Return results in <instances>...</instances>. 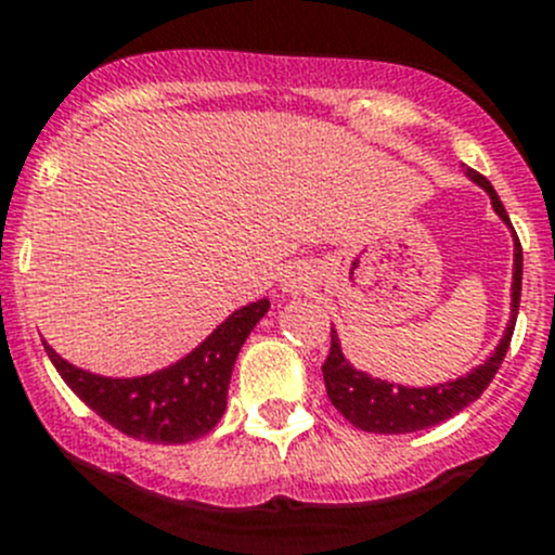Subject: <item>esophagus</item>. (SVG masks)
I'll use <instances>...</instances> for the list:
<instances>
[{
  "label": "esophagus",
  "mask_w": 555,
  "mask_h": 555,
  "mask_svg": "<svg viewBox=\"0 0 555 555\" xmlns=\"http://www.w3.org/2000/svg\"><path fill=\"white\" fill-rule=\"evenodd\" d=\"M304 282H307V276H304V273H293V276L284 282V289H301Z\"/></svg>",
  "instance_id": "esophagus-1"
}]
</instances>
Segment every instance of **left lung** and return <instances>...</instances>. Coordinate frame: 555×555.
Returning a JSON list of instances; mask_svg holds the SVG:
<instances>
[{"label": "left lung", "instance_id": "1", "mask_svg": "<svg viewBox=\"0 0 555 555\" xmlns=\"http://www.w3.org/2000/svg\"><path fill=\"white\" fill-rule=\"evenodd\" d=\"M465 175L488 191L490 199H493L495 214H499L506 224H512L504 205H501L499 194H495V189L490 185V180L485 178V175L474 172V169H465ZM512 230H515V227H512ZM520 284H522V248L515 235L512 320L504 331V339L499 341L495 353L490 356L485 364L470 370L465 377H457V380H449V383H438V386L411 388V386H400V383L377 380V377H370L364 375V372L353 370L350 361L341 356L336 331L331 328V353L323 364V380H325V391H328L331 405H334L341 416L348 418L353 427L364 429V433H380V435L416 433V429L435 427V424L452 418L454 413H460L463 408H468L470 402L479 400L481 391L490 386V380H493L495 372H499L501 361H504L506 350H509L517 309H520Z\"/></svg>", "mask_w": 555, "mask_h": 555}]
</instances>
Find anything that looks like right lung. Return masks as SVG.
<instances>
[{
    "label": "right lung",
    "instance_id": "obj_1",
    "mask_svg": "<svg viewBox=\"0 0 555 555\" xmlns=\"http://www.w3.org/2000/svg\"><path fill=\"white\" fill-rule=\"evenodd\" d=\"M268 307L262 298L237 309L185 359L144 377L92 375L60 359L46 341L43 348L70 391L114 429L147 443H189L224 416L232 366Z\"/></svg>",
    "mask_w": 555,
    "mask_h": 555
}]
</instances>
